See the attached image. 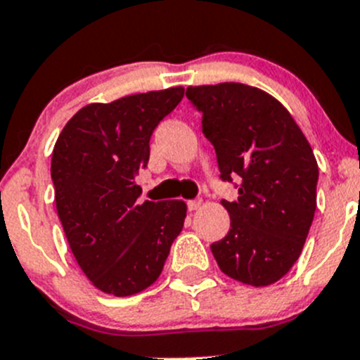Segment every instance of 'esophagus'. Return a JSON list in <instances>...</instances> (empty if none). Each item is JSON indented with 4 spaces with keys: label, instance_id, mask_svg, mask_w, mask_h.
<instances>
[{
    "label": "esophagus",
    "instance_id": "34e87169",
    "mask_svg": "<svg viewBox=\"0 0 360 360\" xmlns=\"http://www.w3.org/2000/svg\"><path fill=\"white\" fill-rule=\"evenodd\" d=\"M201 207V200H191V201H187V208H189L191 212H194V210H198V208Z\"/></svg>",
    "mask_w": 360,
    "mask_h": 360
}]
</instances>
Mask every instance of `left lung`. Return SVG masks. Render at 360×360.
<instances>
[{
    "instance_id": "obj_1",
    "label": "left lung",
    "mask_w": 360,
    "mask_h": 360,
    "mask_svg": "<svg viewBox=\"0 0 360 360\" xmlns=\"http://www.w3.org/2000/svg\"><path fill=\"white\" fill-rule=\"evenodd\" d=\"M186 95L203 112L221 178L238 182V200L221 201L231 222L212 255L231 279L274 285L299 259L316 210L313 148L288 109L259 88L203 84Z\"/></svg>"
}]
</instances>
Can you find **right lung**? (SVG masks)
Returning <instances> with one entry per match:
<instances>
[{
    "label": "right lung",
    "instance_id": "1",
    "mask_svg": "<svg viewBox=\"0 0 360 360\" xmlns=\"http://www.w3.org/2000/svg\"><path fill=\"white\" fill-rule=\"evenodd\" d=\"M184 88L127 95L75 112L53 150L58 217L75 262L95 288L129 297L153 285L180 235L187 205L138 203L150 138L182 101Z\"/></svg>",
    "mask_w": 360,
    "mask_h": 360
}]
</instances>
